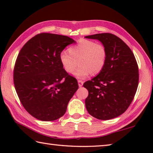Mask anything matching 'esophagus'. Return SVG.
Listing matches in <instances>:
<instances>
[{
    "mask_svg": "<svg viewBox=\"0 0 153 153\" xmlns=\"http://www.w3.org/2000/svg\"><path fill=\"white\" fill-rule=\"evenodd\" d=\"M78 86L79 87H82L83 86V84H84V82L82 81V80H78Z\"/></svg>",
    "mask_w": 153,
    "mask_h": 153,
    "instance_id": "obj_1",
    "label": "esophagus"
}]
</instances>
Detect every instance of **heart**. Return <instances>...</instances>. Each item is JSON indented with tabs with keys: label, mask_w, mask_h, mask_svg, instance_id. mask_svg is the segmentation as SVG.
<instances>
[{
	"label": "heart",
	"mask_w": 153,
	"mask_h": 153,
	"mask_svg": "<svg viewBox=\"0 0 153 153\" xmlns=\"http://www.w3.org/2000/svg\"><path fill=\"white\" fill-rule=\"evenodd\" d=\"M59 59L69 74L74 73L79 62V67L74 74L77 78L85 79L92 73L97 75L102 71L107 62V52L102 44L81 39L77 45L69 48V53L62 51Z\"/></svg>",
	"instance_id": "obj_1"
}]
</instances>
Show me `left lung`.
Instances as JSON below:
<instances>
[{
    "label": "left lung",
    "mask_w": 153,
    "mask_h": 153,
    "mask_svg": "<svg viewBox=\"0 0 153 153\" xmlns=\"http://www.w3.org/2000/svg\"><path fill=\"white\" fill-rule=\"evenodd\" d=\"M85 38L99 40L107 52L102 71L84 84L88 91L85 100L86 109L98 120L117 117L128 109L138 88L139 74L135 56L129 46L112 33Z\"/></svg>",
    "instance_id": "obj_1"
}]
</instances>
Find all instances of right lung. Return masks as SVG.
I'll use <instances>...</instances> for the list:
<instances>
[{"label": "right lung", "mask_w": 153, "mask_h": 153, "mask_svg": "<svg viewBox=\"0 0 153 153\" xmlns=\"http://www.w3.org/2000/svg\"><path fill=\"white\" fill-rule=\"evenodd\" d=\"M76 41L66 36L41 33L25 44L15 64L13 80L21 102L33 117L58 120L78 89L76 79L63 69L59 55Z\"/></svg>", "instance_id": "right-lung-1"}]
</instances>
